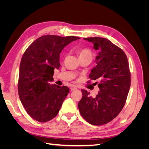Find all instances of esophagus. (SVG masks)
<instances>
[{"label":"esophagus","instance_id":"obj_1","mask_svg":"<svg viewBox=\"0 0 149 149\" xmlns=\"http://www.w3.org/2000/svg\"><path fill=\"white\" fill-rule=\"evenodd\" d=\"M77 89V88H76L74 85H72V86H71L70 89L71 90V91H73V90H75V89Z\"/></svg>","mask_w":149,"mask_h":149}]
</instances>
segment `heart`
Listing matches in <instances>:
<instances>
[{"label":"heart","instance_id":"1","mask_svg":"<svg viewBox=\"0 0 149 149\" xmlns=\"http://www.w3.org/2000/svg\"><path fill=\"white\" fill-rule=\"evenodd\" d=\"M78 53L79 58H82L84 57H93V53L90 49L88 48H83L78 49Z\"/></svg>","mask_w":149,"mask_h":149}]
</instances>
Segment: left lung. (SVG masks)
Listing matches in <instances>:
<instances>
[{"instance_id": "8db88e82", "label": "left lung", "mask_w": 149, "mask_h": 149, "mask_svg": "<svg viewBox=\"0 0 149 149\" xmlns=\"http://www.w3.org/2000/svg\"><path fill=\"white\" fill-rule=\"evenodd\" d=\"M94 44L100 52L96 56V66L89 78L100 80V92L96 97L82 89L83 96L78 102L81 115L88 123L100 125L109 123L124 107L130 86V72L124 52L109 40L101 37L84 38ZM98 82H96L97 84Z\"/></svg>"}]
</instances>
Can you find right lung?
<instances>
[{
    "instance_id": "obj_1",
    "label": "right lung",
    "mask_w": 149,
    "mask_h": 149,
    "mask_svg": "<svg viewBox=\"0 0 149 149\" xmlns=\"http://www.w3.org/2000/svg\"><path fill=\"white\" fill-rule=\"evenodd\" d=\"M79 38L74 36L43 35L35 40L22 56L18 91L26 111L37 121L46 123L59 112L70 89L49 81L53 80L54 69L60 66L62 49Z\"/></svg>"
}]
</instances>
